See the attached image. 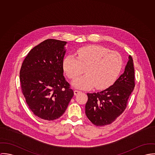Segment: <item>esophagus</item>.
I'll use <instances>...</instances> for the list:
<instances>
[{
  "label": "esophagus",
  "mask_w": 155,
  "mask_h": 155,
  "mask_svg": "<svg viewBox=\"0 0 155 155\" xmlns=\"http://www.w3.org/2000/svg\"><path fill=\"white\" fill-rule=\"evenodd\" d=\"M81 91H78V90H74V95H77L78 93H80Z\"/></svg>",
  "instance_id": "obj_1"
}]
</instances>
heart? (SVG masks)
Here are the masks:
<instances>
[{
  "mask_svg": "<svg viewBox=\"0 0 155 155\" xmlns=\"http://www.w3.org/2000/svg\"><path fill=\"white\" fill-rule=\"evenodd\" d=\"M78 58L68 55L64 60V71L70 79L84 72L86 74L75 79L72 84L79 89H90L95 86L103 89L112 85L122 67V59L118 52L110 51L99 45H89L77 51Z\"/></svg>",
  "mask_w": 155,
  "mask_h": 155,
  "instance_id": "obj_1",
  "label": "heart"
}]
</instances>
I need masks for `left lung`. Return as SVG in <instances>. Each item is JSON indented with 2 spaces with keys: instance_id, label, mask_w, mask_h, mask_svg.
<instances>
[{
  "instance_id": "obj_1",
  "label": "left lung",
  "mask_w": 155,
  "mask_h": 155,
  "mask_svg": "<svg viewBox=\"0 0 155 155\" xmlns=\"http://www.w3.org/2000/svg\"><path fill=\"white\" fill-rule=\"evenodd\" d=\"M134 86V63L129 55L124 73L113 85L100 92L87 93L85 110L88 119L100 127L112 123L125 109Z\"/></svg>"
}]
</instances>
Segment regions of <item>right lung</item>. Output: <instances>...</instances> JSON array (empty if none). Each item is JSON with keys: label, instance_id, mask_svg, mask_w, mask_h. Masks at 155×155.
<instances>
[{"label": "right lung", "instance_id": "right-lung-1", "mask_svg": "<svg viewBox=\"0 0 155 155\" xmlns=\"http://www.w3.org/2000/svg\"><path fill=\"white\" fill-rule=\"evenodd\" d=\"M67 41L48 39L32 49L19 72L25 102L35 116L47 120L61 117L74 96L64 76Z\"/></svg>", "mask_w": 155, "mask_h": 155}]
</instances>
